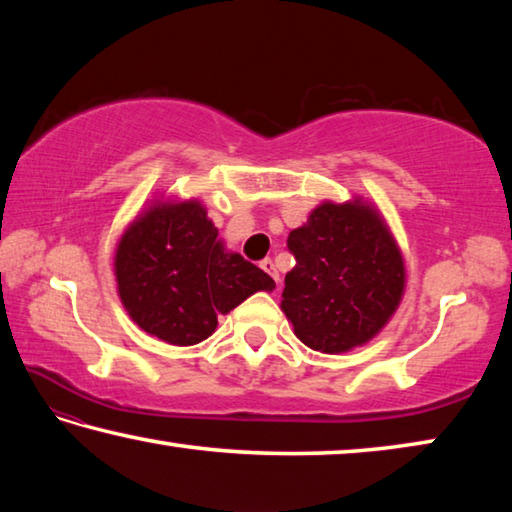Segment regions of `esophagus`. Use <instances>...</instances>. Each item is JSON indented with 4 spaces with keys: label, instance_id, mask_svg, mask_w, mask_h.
I'll list each match as a JSON object with an SVG mask.
<instances>
[{
    "label": "esophagus",
    "instance_id": "1",
    "mask_svg": "<svg viewBox=\"0 0 512 512\" xmlns=\"http://www.w3.org/2000/svg\"><path fill=\"white\" fill-rule=\"evenodd\" d=\"M259 266L264 268V271L273 277L275 282H280V275H277V268H275V264H273V259L271 257H266V259H262V262H259Z\"/></svg>",
    "mask_w": 512,
    "mask_h": 512
}]
</instances>
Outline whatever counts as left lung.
I'll use <instances>...</instances> for the list:
<instances>
[{"label": "left lung", "instance_id": "8db88e82", "mask_svg": "<svg viewBox=\"0 0 512 512\" xmlns=\"http://www.w3.org/2000/svg\"><path fill=\"white\" fill-rule=\"evenodd\" d=\"M287 246L282 311L311 350L339 354L368 343L404 293V259L377 210L361 201L323 203Z\"/></svg>", "mask_w": 512, "mask_h": 512}]
</instances>
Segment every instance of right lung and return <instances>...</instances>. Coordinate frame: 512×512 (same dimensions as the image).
<instances>
[{
	"label": "right lung",
	"mask_w": 512,
	"mask_h": 512,
	"mask_svg": "<svg viewBox=\"0 0 512 512\" xmlns=\"http://www.w3.org/2000/svg\"><path fill=\"white\" fill-rule=\"evenodd\" d=\"M115 275L128 316L171 345L205 341L216 316L275 289L271 275L225 250L198 201H158L137 216L117 246Z\"/></svg>",
	"instance_id": "right-lung-1"
}]
</instances>
